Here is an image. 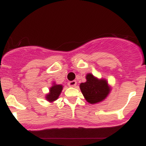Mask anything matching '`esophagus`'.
<instances>
[{
  "label": "esophagus",
  "instance_id": "34e87169",
  "mask_svg": "<svg viewBox=\"0 0 146 146\" xmlns=\"http://www.w3.org/2000/svg\"><path fill=\"white\" fill-rule=\"evenodd\" d=\"M68 85L71 87H75L77 85V82L75 80H73V81H71L68 83Z\"/></svg>",
  "mask_w": 146,
  "mask_h": 146
}]
</instances>
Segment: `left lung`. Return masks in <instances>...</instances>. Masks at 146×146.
I'll list each match as a JSON object with an SVG mask.
<instances>
[{"mask_svg":"<svg viewBox=\"0 0 146 146\" xmlns=\"http://www.w3.org/2000/svg\"><path fill=\"white\" fill-rule=\"evenodd\" d=\"M86 79V82L80 84V88L86 101L93 104L105 100L110 90L106 80H99L91 73H88Z\"/></svg>","mask_w":146,"mask_h":146,"instance_id":"obj_1","label":"left lung"}]
</instances>
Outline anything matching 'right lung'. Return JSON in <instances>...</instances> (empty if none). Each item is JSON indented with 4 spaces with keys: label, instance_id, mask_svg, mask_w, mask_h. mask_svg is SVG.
Instances as JSON below:
<instances>
[{
    "label": "right lung",
    "instance_id": "obj_1",
    "mask_svg": "<svg viewBox=\"0 0 146 146\" xmlns=\"http://www.w3.org/2000/svg\"><path fill=\"white\" fill-rule=\"evenodd\" d=\"M54 84L49 89V93L46 95V100L50 102H52L53 101H56L59 98V95L61 93L62 90L63 86L61 84Z\"/></svg>",
    "mask_w": 146,
    "mask_h": 146
}]
</instances>
